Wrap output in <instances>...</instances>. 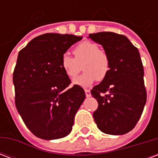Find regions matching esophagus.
<instances>
[{"mask_svg": "<svg viewBox=\"0 0 158 158\" xmlns=\"http://www.w3.org/2000/svg\"><path fill=\"white\" fill-rule=\"evenodd\" d=\"M85 92L86 97H89V96H91V94H90V90H89V89H85Z\"/></svg>", "mask_w": 158, "mask_h": 158, "instance_id": "esophagus-1", "label": "esophagus"}]
</instances>
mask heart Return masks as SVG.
<instances>
[{
    "instance_id": "heart-1",
    "label": "heart",
    "mask_w": 158,
    "mask_h": 158,
    "mask_svg": "<svg viewBox=\"0 0 158 158\" xmlns=\"http://www.w3.org/2000/svg\"><path fill=\"white\" fill-rule=\"evenodd\" d=\"M73 57L64 54L61 58V67L63 72L70 79L76 77L81 69L85 73L73 79V84L83 88L91 86L96 81L102 80L108 74L110 70V60L105 52L100 50L96 43L83 41L73 49Z\"/></svg>"
}]
</instances>
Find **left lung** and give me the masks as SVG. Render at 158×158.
I'll list each match as a JSON object with an SVG mask.
<instances>
[{"label": "left lung", "instance_id": "1", "mask_svg": "<svg viewBox=\"0 0 158 158\" xmlns=\"http://www.w3.org/2000/svg\"><path fill=\"white\" fill-rule=\"evenodd\" d=\"M88 38L102 45L110 60L108 74L90 91L98 102L93 118L102 132L124 135L135 128L146 102L139 51L126 36L113 32L89 34Z\"/></svg>", "mask_w": 158, "mask_h": 158}]
</instances>
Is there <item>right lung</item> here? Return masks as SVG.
<instances>
[{
    "instance_id": "1",
    "label": "right lung",
    "mask_w": 158,
    "mask_h": 158,
    "mask_svg": "<svg viewBox=\"0 0 158 158\" xmlns=\"http://www.w3.org/2000/svg\"><path fill=\"white\" fill-rule=\"evenodd\" d=\"M82 36L45 34L19 53L13 72L15 104L26 126L40 139L63 138L72 130L85 93L73 85L61 67V58Z\"/></svg>"
}]
</instances>
